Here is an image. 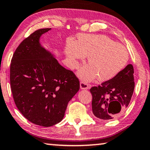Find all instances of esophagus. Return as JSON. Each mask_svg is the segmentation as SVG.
<instances>
[{
    "mask_svg": "<svg viewBox=\"0 0 150 150\" xmlns=\"http://www.w3.org/2000/svg\"><path fill=\"white\" fill-rule=\"evenodd\" d=\"M80 86L81 89H88L90 88V85L84 81L80 82Z\"/></svg>",
    "mask_w": 150,
    "mask_h": 150,
    "instance_id": "esophagus-1",
    "label": "esophagus"
}]
</instances>
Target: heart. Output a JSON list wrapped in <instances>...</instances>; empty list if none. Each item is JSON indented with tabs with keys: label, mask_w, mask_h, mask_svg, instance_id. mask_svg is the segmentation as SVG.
Wrapping results in <instances>:
<instances>
[{
	"label": "heart",
	"mask_w": 150,
	"mask_h": 150,
	"mask_svg": "<svg viewBox=\"0 0 150 150\" xmlns=\"http://www.w3.org/2000/svg\"><path fill=\"white\" fill-rule=\"evenodd\" d=\"M65 52L72 67L78 60L88 56L90 65L84 66L78 75L87 81L98 77L100 81H108L119 75L127 64L129 53L125 46L103 35L81 34L78 41H70Z\"/></svg>",
	"instance_id": "b5f03b06"
}]
</instances>
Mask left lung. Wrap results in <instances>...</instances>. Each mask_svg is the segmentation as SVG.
I'll return each mask as SVG.
<instances>
[{"mask_svg":"<svg viewBox=\"0 0 150 150\" xmlns=\"http://www.w3.org/2000/svg\"><path fill=\"white\" fill-rule=\"evenodd\" d=\"M133 74V66L128 64L115 78L90 89L93 95L92 109L94 116L110 120L125 112L135 88Z\"/></svg>","mask_w":150,"mask_h":150,"instance_id":"8db88e82","label":"left lung"}]
</instances>
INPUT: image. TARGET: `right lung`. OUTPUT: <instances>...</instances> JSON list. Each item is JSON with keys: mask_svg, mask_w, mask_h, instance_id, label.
Listing matches in <instances>:
<instances>
[{"mask_svg": "<svg viewBox=\"0 0 150 150\" xmlns=\"http://www.w3.org/2000/svg\"><path fill=\"white\" fill-rule=\"evenodd\" d=\"M38 29L20 43L11 59L10 83L17 109L35 125L50 127L63 119L68 103L80 88L72 71L42 47Z\"/></svg>", "mask_w": 150, "mask_h": 150, "instance_id": "obj_1", "label": "right lung"}]
</instances>
